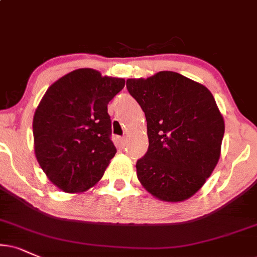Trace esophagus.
I'll use <instances>...</instances> for the list:
<instances>
[{"label":"esophagus","mask_w":257,"mask_h":257,"mask_svg":"<svg viewBox=\"0 0 257 257\" xmlns=\"http://www.w3.org/2000/svg\"><path fill=\"white\" fill-rule=\"evenodd\" d=\"M118 141H119V143L122 145V147L126 144V137H119Z\"/></svg>","instance_id":"obj_1"}]
</instances>
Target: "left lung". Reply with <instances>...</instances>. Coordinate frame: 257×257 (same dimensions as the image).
I'll return each mask as SVG.
<instances>
[{
    "label": "left lung",
    "instance_id": "obj_1",
    "mask_svg": "<svg viewBox=\"0 0 257 257\" xmlns=\"http://www.w3.org/2000/svg\"><path fill=\"white\" fill-rule=\"evenodd\" d=\"M126 88L148 123V151L136 164L138 180L160 200L191 198L220 156L225 126L213 95L174 71L130 78Z\"/></svg>",
    "mask_w": 257,
    "mask_h": 257
}]
</instances>
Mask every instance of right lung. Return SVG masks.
<instances>
[{
  "label": "right lung",
  "mask_w": 257,
  "mask_h": 257,
  "mask_svg": "<svg viewBox=\"0 0 257 257\" xmlns=\"http://www.w3.org/2000/svg\"><path fill=\"white\" fill-rule=\"evenodd\" d=\"M123 85V78L77 69L41 99L33 118L34 150L41 169L62 191L84 192L102 177L116 153L107 104Z\"/></svg>",
  "instance_id": "add662e5"
}]
</instances>
